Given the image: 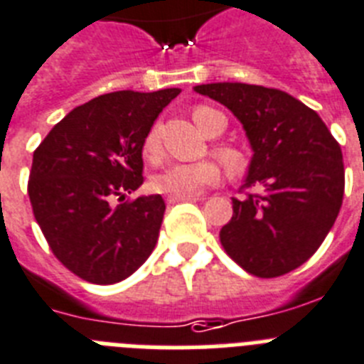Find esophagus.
<instances>
[{
    "instance_id": "34e87169",
    "label": "esophagus",
    "mask_w": 364,
    "mask_h": 364,
    "mask_svg": "<svg viewBox=\"0 0 364 364\" xmlns=\"http://www.w3.org/2000/svg\"><path fill=\"white\" fill-rule=\"evenodd\" d=\"M196 200H200V198H196V196H188V198H179V196H168V203H170V205H173V203H179V201H196Z\"/></svg>"
}]
</instances>
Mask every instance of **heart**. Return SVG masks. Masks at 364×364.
Returning <instances> with one entry per match:
<instances>
[{
    "label": "heart",
    "mask_w": 364,
    "mask_h": 364,
    "mask_svg": "<svg viewBox=\"0 0 364 364\" xmlns=\"http://www.w3.org/2000/svg\"><path fill=\"white\" fill-rule=\"evenodd\" d=\"M220 114L222 112L213 109V107L200 105L194 109L192 118H194L196 125L205 135L213 136V133H215V120ZM215 154L222 159V163L225 164V168L231 173H239L244 168L242 154L237 148H233V146H216ZM144 155L149 161H159L161 155H163L157 125H151L148 133H146ZM218 163L210 161V159H205V161H198V163H177L172 164V166H168L164 172H161L154 179V188L159 194H166V196L188 198L196 196L205 187H210V185L218 183Z\"/></svg>",
    "instance_id": "1"
}]
</instances>
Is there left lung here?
Masks as SVG:
<instances>
[{
  "label": "left lung",
  "instance_id": "1",
  "mask_svg": "<svg viewBox=\"0 0 364 364\" xmlns=\"http://www.w3.org/2000/svg\"><path fill=\"white\" fill-rule=\"evenodd\" d=\"M240 120L253 149L233 216L220 242L239 267L277 277L301 267L320 248L343 205L341 146L313 109L277 88L246 83L198 85Z\"/></svg>",
  "mask_w": 364,
  "mask_h": 364
}]
</instances>
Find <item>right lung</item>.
I'll list each match as a JSON object with an SVG mask.
<instances>
[{
    "label": "right lung",
    "instance_id": "right-lung-1",
    "mask_svg": "<svg viewBox=\"0 0 364 364\" xmlns=\"http://www.w3.org/2000/svg\"><path fill=\"white\" fill-rule=\"evenodd\" d=\"M179 92L97 96L66 114L35 149L27 183L33 215L55 257L81 279L118 283L154 252L164 200L127 194L144 183L146 133Z\"/></svg>",
    "mask_w": 364,
    "mask_h": 364
}]
</instances>
